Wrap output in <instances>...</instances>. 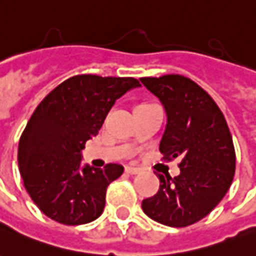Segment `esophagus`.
I'll return each mask as SVG.
<instances>
[{
	"label": "esophagus",
	"instance_id": "esophagus-1",
	"mask_svg": "<svg viewBox=\"0 0 256 256\" xmlns=\"http://www.w3.org/2000/svg\"><path fill=\"white\" fill-rule=\"evenodd\" d=\"M125 172H128V174H139V172H140V168H138V167L126 166V167H125Z\"/></svg>",
	"mask_w": 256,
	"mask_h": 256
}]
</instances>
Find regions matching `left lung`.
<instances>
[{
	"label": "left lung",
	"instance_id": "left-lung-1",
	"mask_svg": "<svg viewBox=\"0 0 256 256\" xmlns=\"http://www.w3.org/2000/svg\"><path fill=\"white\" fill-rule=\"evenodd\" d=\"M162 102L167 116L160 152L178 158L180 174H158L156 195L142 200L152 220L186 227L204 219L224 198L236 172V152L224 116L208 93L190 78H140Z\"/></svg>",
	"mask_w": 256,
	"mask_h": 256
}]
</instances>
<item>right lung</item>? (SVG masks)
<instances>
[{"label":"right lung","mask_w":256,"mask_h":256,"mask_svg":"<svg viewBox=\"0 0 256 256\" xmlns=\"http://www.w3.org/2000/svg\"><path fill=\"white\" fill-rule=\"evenodd\" d=\"M138 86L134 78L76 75L37 106L19 140L18 163L26 191L47 218L78 226L103 213L107 186L124 167L80 166L82 149L98 135L116 100Z\"/></svg>","instance_id":"1"}]
</instances>
